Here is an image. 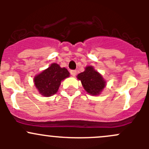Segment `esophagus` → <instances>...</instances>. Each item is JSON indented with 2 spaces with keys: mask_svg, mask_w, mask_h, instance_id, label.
<instances>
[{
  "mask_svg": "<svg viewBox=\"0 0 149 149\" xmlns=\"http://www.w3.org/2000/svg\"><path fill=\"white\" fill-rule=\"evenodd\" d=\"M70 73L73 76H76V74H77V72H76V70H71L70 71Z\"/></svg>",
  "mask_w": 149,
  "mask_h": 149,
  "instance_id": "obj_1",
  "label": "esophagus"
}]
</instances>
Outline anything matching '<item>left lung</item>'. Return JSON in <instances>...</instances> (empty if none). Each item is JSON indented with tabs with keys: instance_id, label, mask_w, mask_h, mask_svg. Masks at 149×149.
<instances>
[{
	"instance_id": "left-lung-1",
	"label": "left lung",
	"mask_w": 149,
	"mask_h": 149,
	"mask_svg": "<svg viewBox=\"0 0 149 149\" xmlns=\"http://www.w3.org/2000/svg\"><path fill=\"white\" fill-rule=\"evenodd\" d=\"M87 93L93 96L99 95L106 86V81L92 66H87L85 70L77 76Z\"/></svg>"
}]
</instances>
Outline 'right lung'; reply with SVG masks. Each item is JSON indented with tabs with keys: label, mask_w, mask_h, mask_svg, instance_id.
Listing matches in <instances>:
<instances>
[{
	"label": "right lung",
	"mask_w": 149,
	"mask_h": 149,
	"mask_svg": "<svg viewBox=\"0 0 149 149\" xmlns=\"http://www.w3.org/2000/svg\"><path fill=\"white\" fill-rule=\"evenodd\" d=\"M70 73L65 68H61L57 63L50 66L37 75L34 79L36 88L44 97H50L56 94L61 81L69 77Z\"/></svg>",
	"instance_id": "1"
}]
</instances>
